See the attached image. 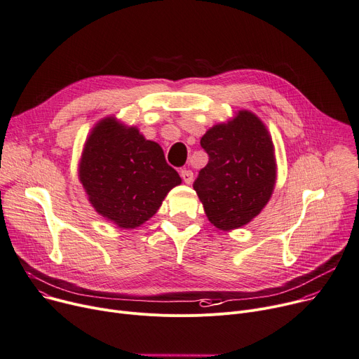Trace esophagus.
I'll return each instance as SVG.
<instances>
[{"label":"esophagus","mask_w":359,"mask_h":359,"mask_svg":"<svg viewBox=\"0 0 359 359\" xmlns=\"http://www.w3.org/2000/svg\"><path fill=\"white\" fill-rule=\"evenodd\" d=\"M181 177H182L184 182L188 184V185H191L192 181H194V172L189 171V170H182L181 171Z\"/></svg>","instance_id":"1"}]
</instances>
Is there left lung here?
Segmentation results:
<instances>
[{"label":"left lung","instance_id":"obj_1","mask_svg":"<svg viewBox=\"0 0 359 359\" xmlns=\"http://www.w3.org/2000/svg\"><path fill=\"white\" fill-rule=\"evenodd\" d=\"M201 147L208 163L194 189L208 222L223 231L249 224L269 203L278 177L266 125L250 110H238L227 122L210 128Z\"/></svg>","mask_w":359,"mask_h":359}]
</instances>
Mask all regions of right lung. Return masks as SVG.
I'll list each match as a JSON object with an SVG mask.
<instances>
[{"instance_id": "obj_1", "label": "right lung", "mask_w": 359, "mask_h": 359, "mask_svg": "<svg viewBox=\"0 0 359 359\" xmlns=\"http://www.w3.org/2000/svg\"><path fill=\"white\" fill-rule=\"evenodd\" d=\"M79 181L96 212L125 230L148 222L181 184L159 144L115 116L103 118L90 130L79 162Z\"/></svg>"}]
</instances>
